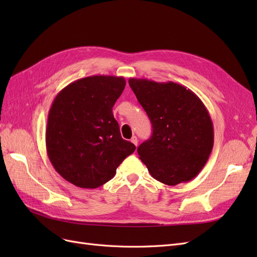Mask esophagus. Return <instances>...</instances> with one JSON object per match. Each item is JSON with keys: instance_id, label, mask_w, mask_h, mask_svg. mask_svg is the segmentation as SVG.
<instances>
[{"instance_id": "esophagus-1", "label": "esophagus", "mask_w": 257, "mask_h": 257, "mask_svg": "<svg viewBox=\"0 0 257 257\" xmlns=\"http://www.w3.org/2000/svg\"><path fill=\"white\" fill-rule=\"evenodd\" d=\"M131 142L133 143V144L137 147V145H138V139H137V137H136V136H133V137H132V138H131Z\"/></svg>"}]
</instances>
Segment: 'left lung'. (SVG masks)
Listing matches in <instances>:
<instances>
[{
    "instance_id": "obj_1",
    "label": "left lung",
    "mask_w": 257,
    "mask_h": 257,
    "mask_svg": "<svg viewBox=\"0 0 257 257\" xmlns=\"http://www.w3.org/2000/svg\"><path fill=\"white\" fill-rule=\"evenodd\" d=\"M130 87L151 121L150 139L138 147L139 159L162 183L195 178L213 148V124L200 98L184 85L130 78Z\"/></svg>"
}]
</instances>
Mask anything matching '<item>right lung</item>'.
Segmentation results:
<instances>
[{"label":"right lung","mask_w":257,"mask_h":257,"mask_svg":"<svg viewBox=\"0 0 257 257\" xmlns=\"http://www.w3.org/2000/svg\"><path fill=\"white\" fill-rule=\"evenodd\" d=\"M123 77L96 75L62 89L48 113L46 149L66 181L96 189L111 180L123 160L136 149L124 141L112 107L125 88Z\"/></svg>","instance_id":"add662e5"}]
</instances>
